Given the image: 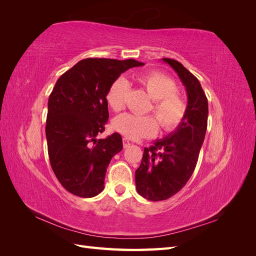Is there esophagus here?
Listing matches in <instances>:
<instances>
[{
    "label": "esophagus",
    "instance_id": "esophagus-1",
    "mask_svg": "<svg viewBox=\"0 0 256 256\" xmlns=\"http://www.w3.org/2000/svg\"><path fill=\"white\" fill-rule=\"evenodd\" d=\"M122 145H124V148H127V147H129L131 145V142L128 140L127 138H122Z\"/></svg>",
    "mask_w": 256,
    "mask_h": 256
}]
</instances>
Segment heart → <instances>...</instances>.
<instances>
[{
    "mask_svg": "<svg viewBox=\"0 0 256 256\" xmlns=\"http://www.w3.org/2000/svg\"><path fill=\"white\" fill-rule=\"evenodd\" d=\"M136 81L152 99L150 110L156 115L160 127L164 131H172L180 126L187 111V104L182 95L176 92V82L160 72L138 74ZM128 88L127 80L122 76L111 84L106 92V102L114 111L124 106ZM113 127L129 138H140L156 134L158 122L152 115L122 113L114 118Z\"/></svg>",
    "mask_w": 256,
    "mask_h": 256,
    "instance_id": "heart-1",
    "label": "heart"
}]
</instances>
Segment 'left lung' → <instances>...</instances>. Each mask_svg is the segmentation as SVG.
<instances>
[{
	"instance_id": "8db88e82",
	"label": "left lung",
	"mask_w": 256,
	"mask_h": 256,
	"mask_svg": "<svg viewBox=\"0 0 256 256\" xmlns=\"http://www.w3.org/2000/svg\"><path fill=\"white\" fill-rule=\"evenodd\" d=\"M162 60L180 76L187 90L188 104L176 130L144 148L141 166L136 171L138 193L152 202L173 196L189 180L204 142L208 118V102L198 80L180 62Z\"/></svg>"
}]
</instances>
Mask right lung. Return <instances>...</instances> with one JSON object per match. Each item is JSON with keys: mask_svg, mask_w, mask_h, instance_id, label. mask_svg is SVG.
<instances>
[{"mask_svg": "<svg viewBox=\"0 0 256 256\" xmlns=\"http://www.w3.org/2000/svg\"><path fill=\"white\" fill-rule=\"evenodd\" d=\"M134 58H85L62 74L48 102L46 136L51 168L60 184L74 196L92 198L104 190L108 166L122 150L120 134L106 138L109 118L106 92Z\"/></svg>", "mask_w": 256, "mask_h": 256, "instance_id": "add662e5", "label": "right lung"}]
</instances>
